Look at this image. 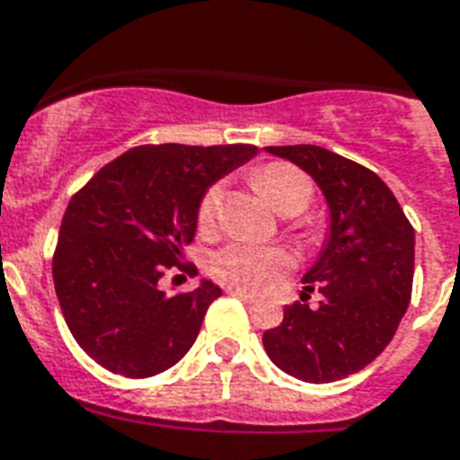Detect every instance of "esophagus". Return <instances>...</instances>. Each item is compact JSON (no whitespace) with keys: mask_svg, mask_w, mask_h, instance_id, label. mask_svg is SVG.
<instances>
[{"mask_svg":"<svg viewBox=\"0 0 460 460\" xmlns=\"http://www.w3.org/2000/svg\"><path fill=\"white\" fill-rule=\"evenodd\" d=\"M226 293L234 295V297H241V300H243V302H248V305H252V302L257 300L255 295H252V293H245V290H243V288H226Z\"/></svg>","mask_w":460,"mask_h":460,"instance_id":"1","label":"esophagus"}]
</instances>
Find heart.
Instances as JSON below:
<instances>
[{
	"label": "heart",
	"mask_w": 460,
	"mask_h": 460,
	"mask_svg": "<svg viewBox=\"0 0 460 460\" xmlns=\"http://www.w3.org/2000/svg\"><path fill=\"white\" fill-rule=\"evenodd\" d=\"M252 184L267 198L271 208L283 217H293L307 210L314 198V184L302 170L288 163H269L252 174ZM222 203L219 186H210L198 205V224L208 229L215 224ZM293 267V257L281 248L231 243L210 260V271L222 283L241 286L248 290H269L281 281V276Z\"/></svg>",
	"instance_id": "obj_1"
}]
</instances>
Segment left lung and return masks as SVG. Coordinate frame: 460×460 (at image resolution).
<instances>
[{"label": "left lung", "instance_id": "8db88e82", "mask_svg": "<svg viewBox=\"0 0 460 460\" xmlns=\"http://www.w3.org/2000/svg\"><path fill=\"white\" fill-rule=\"evenodd\" d=\"M314 179L331 234L302 283L319 307L295 302L281 326L262 335L269 359L305 383H333L361 371L397 333L411 302L413 226L394 193L368 167L321 146H267ZM305 295V293H302Z\"/></svg>", "mask_w": 460, "mask_h": 460}]
</instances>
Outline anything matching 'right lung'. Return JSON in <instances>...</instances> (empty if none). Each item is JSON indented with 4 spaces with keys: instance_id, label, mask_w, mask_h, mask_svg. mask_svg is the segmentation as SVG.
<instances>
[{
    "instance_id": "right-lung-1",
    "label": "right lung",
    "mask_w": 460,
    "mask_h": 460,
    "mask_svg": "<svg viewBox=\"0 0 460 460\" xmlns=\"http://www.w3.org/2000/svg\"><path fill=\"white\" fill-rule=\"evenodd\" d=\"M257 146H137L101 167L70 198L54 252V286L77 345L125 378H151L196 342L222 295L212 281L191 293L158 288L193 241L200 198Z\"/></svg>"
}]
</instances>
